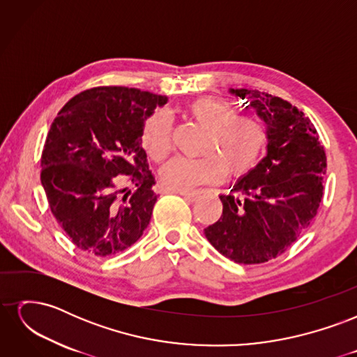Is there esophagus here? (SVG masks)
<instances>
[{
	"mask_svg": "<svg viewBox=\"0 0 357 357\" xmlns=\"http://www.w3.org/2000/svg\"><path fill=\"white\" fill-rule=\"evenodd\" d=\"M174 193H178V195H181L185 199L188 201H198L201 198V193L199 192H193V190H177Z\"/></svg>",
	"mask_w": 357,
	"mask_h": 357,
	"instance_id": "esophagus-1",
	"label": "esophagus"
}]
</instances>
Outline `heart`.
Instances as JSON below:
<instances>
[{"label": "heart", "instance_id": "obj_1", "mask_svg": "<svg viewBox=\"0 0 357 357\" xmlns=\"http://www.w3.org/2000/svg\"><path fill=\"white\" fill-rule=\"evenodd\" d=\"M186 114L207 129L202 158L176 156L160 168V180L168 190H192L213 185L223 172L228 177L248 174L261 159L268 142V128L257 114H235L228 101L205 96L190 102ZM142 144L149 156L162 160L171 149V122L165 112L156 110L143 125Z\"/></svg>", "mask_w": 357, "mask_h": 357}]
</instances>
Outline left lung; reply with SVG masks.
Returning a JSON list of instances; mask_svg holds the SVG:
<instances>
[{"instance_id":"8db88e82","label":"left lung","mask_w":357,"mask_h":357,"mask_svg":"<svg viewBox=\"0 0 357 357\" xmlns=\"http://www.w3.org/2000/svg\"><path fill=\"white\" fill-rule=\"evenodd\" d=\"M268 128L266 155L219 195L223 213L204 229L211 245L236 264H264L284 253L314 219L326 174L314 125L290 102L259 91L229 89Z\"/></svg>"}]
</instances>
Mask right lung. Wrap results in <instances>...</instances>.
I'll list each match as a JSON object with an SVG mask.
<instances>
[{"label": "right lung", "instance_id": "add662e5", "mask_svg": "<svg viewBox=\"0 0 357 357\" xmlns=\"http://www.w3.org/2000/svg\"><path fill=\"white\" fill-rule=\"evenodd\" d=\"M167 101L102 86L75 95L53 121L41 155V185L61 228L82 250L116 255L147 228L158 195L142 132L146 119ZM123 176L134 191L121 189Z\"/></svg>", "mask_w": 357, "mask_h": 357}]
</instances>
